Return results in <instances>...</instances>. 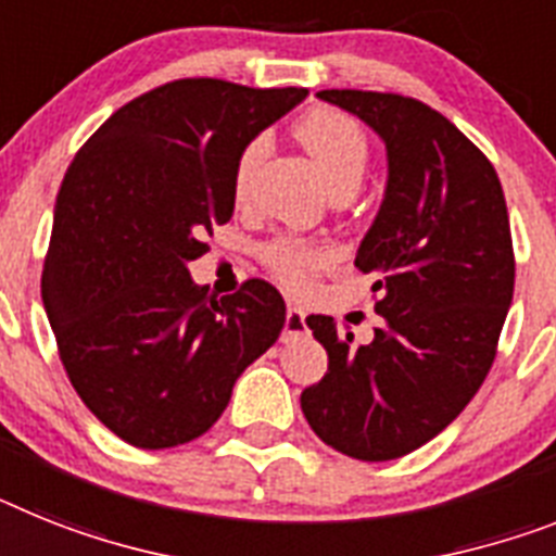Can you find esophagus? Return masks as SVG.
<instances>
[{"instance_id":"1","label":"esophagus","mask_w":556,"mask_h":556,"mask_svg":"<svg viewBox=\"0 0 556 556\" xmlns=\"http://www.w3.org/2000/svg\"><path fill=\"white\" fill-rule=\"evenodd\" d=\"M307 330L305 325V311L296 305H288L286 311V339H296V336H302Z\"/></svg>"}]
</instances>
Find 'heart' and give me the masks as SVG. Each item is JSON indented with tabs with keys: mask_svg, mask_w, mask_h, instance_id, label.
Listing matches in <instances>:
<instances>
[{
	"mask_svg": "<svg viewBox=\"0 0 556 556\" xmlns=\"http://www.w3.org/2000/svg\"><path fill=\"white\" fill-rule=\"evenodd\" d=\"M296 138L311 152V157H314L316 166L321 169L330 189L344 184L358 186V180L365 175L370 147H367L365 129L358 127L356 121L336 110H311L296 124ZM263 138H254V141L242 147L235 166L237 198H245L256 163L263 161ZM265 260H268L270 270L282 282H288V286H302L314 270H319L321 265L328 263L330 254L325 249H316V245H305V242L279 240L274 245H268Z\"/></svg>",
	"mask_w": 556,
	"mask_h": 556,
	"instance_id": "b5f03b06",
	"label": "heart"
}]
</instances>
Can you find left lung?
<instances>
[{"label": "left lung", "mask_w": 556, "mask_h": 556, "mask_svg": "<svg viewBox=\"0 0 556 556\" xmlns=\"http://www.w3.org/2000/svg\"><path fill=\"white\" fill-rule=\"evenodd\" d=\"M387 149L381 206L356 268L376 274L372 342L353 344L330 316H307L328 372L302 390L316 435L358 460H393L450 427L494 362L515 254L492 163L455 124L415 98L321 90Z\"/></svg>", "instance_id": "obj_1"}]
</instances>
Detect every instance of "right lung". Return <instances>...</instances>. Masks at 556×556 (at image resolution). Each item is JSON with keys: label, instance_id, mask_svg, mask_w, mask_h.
Returning a JSON list of instances; mask_svg holds the SVG:
<instances>
[{"label": "right lung", "instance_id": "add662e5", "mask_svg": "<svg viewBox=\"0 0 556 556\" xmlns=\"http://www.w3.org/2000/svg\"><path fill=\"white\" fill-rule=\"evenodd\" d=\"M307 90L163 84L78 149L53 208L41 302L64 370L98 421L141 450L203 435L279 339L286 302L251 279L214 300L189 263L235 214L242 147Z\"/></svg>", "mask_w": 556, "mask_h": 556}]
</instances>
